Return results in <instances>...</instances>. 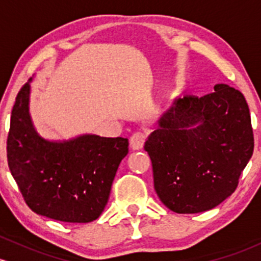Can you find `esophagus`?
<instances>
[{"mask_svg": "<svg viewBox=\"0 0 261 261\" xmlns=\"http://www.w3.org/2000/svg\"><path fill=\"white\" fill-rule=\"evenodd\" d=\"M144 142H145L144 134L134 133L129 140L130 148L133 149V150H140V149H143V146H144Z\"/></svg>", "mask_w": 261, "mask_h": 261, "instance_id": "34e87169", "label": "esophagus"}]
</instances>
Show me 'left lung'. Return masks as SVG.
Segmentation results:
<instances>
[{"label":"left lung","mask_w":261,"mask_h":261,"mask_svg":"<svg viewBox=\"0 0 261 261\" xmlns=\"http://www.w3.org/2000/svg\"><path fill=\"white\" fill-rule=\"evenodd\" d=\"M154 189L176 213L215 208L236 191L254 150L250 112L241 91L224 84L202 97L175 98L144 145Z\"/></svg>","instance_id":"8db88e82"}]
</instances>
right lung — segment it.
Here are the masks:
<instances>
[{"instance_id":"1","label":"right lung","mask_w":261,"mask_h":261,"mask_svg":"<svg viewBox=\"0 0 261 261\" xmlns=\"http://www.w3.org/2000/svg\"><path fill=\"white\" fill-rule=\"evenodd\" d=\"M31 80L20 89L11 115L7 160L25 203L37 215L89 223L106 207L128 139L83 134L49 140L38 134L29 113Z\"/></svg>"}]
</instances>
